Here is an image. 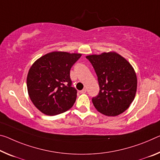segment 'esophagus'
Wrapping results in <instances>:
<instances>
[{
    "label": "esophagus",
    "instance_id": "1",
    "mask_svg": "<svg viewBox=\"0 0 160 160\" xmlns=\"http://www.w3.org/2000/svg\"><path fill=\"white\" fill-rule=\"evenodd\" d=\"M86 91H87V90H86L85 88H84V89H83V90L80 91V93H82V94H83V93H85Z\"/></svg>",
    "mask_w": 160,
    "mask_h": 160
}]
</instances>
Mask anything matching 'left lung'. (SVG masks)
<instances>
[{"mask_svg":"<svg viewBox=\"0 0 160 160\" xmlns=\"http://www.w3.org/2000/svg\"><path fill=\"white\" fill-rule=\"evenodd\" d=\"M86 58L95 69L100 92L92 99L98 112L117 116L130 107L135 97L138 80L135 70L115 52L90 55Z\"/></svg>","mask_w":160,"mask_h":160,"instance_id":"left-lung-1","label":"left lung"}]
</instances>
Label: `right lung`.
Listing matches in <instances>:
<instances>
[{"mask_svg": "<svg viewBox=\"0 0 160 160\" xmlns=\"http://www.w3.org/2000/svg\"><path fill=\"white\" fill-rule=\"evenodd\" d=\"M81 55L55 51L40 57L32 65L27 76L28 92L40 112L52 116L72 107L77 90L72 87L70 71Z\"/></svg>", "mask_w": 160, "mask_h": 160, "instance_id": "obj_1", "label": "right lung"}]
</instances>
